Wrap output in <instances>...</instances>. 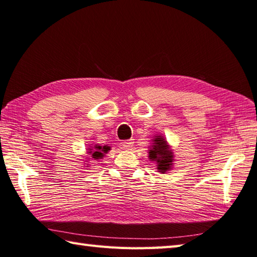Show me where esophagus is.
I'll use <instances>...</instances> for the list:
<instances>
[{"label": "esophagus", "mask_w": 257, "mask_h": 257, "mask_svg": "<svg viewBox=\"0 0 257 257\" xmlns=\"http://www.w3.org/2000/svg\"><path fill=\"white\" fill-rule=\"evenodd\" d=\"M134 142L132 140H128V141H124L121 143V146L124 148V150H131V148L133 147Z\"/></svg>", "instance_id": "34e87169"}]
</instances>
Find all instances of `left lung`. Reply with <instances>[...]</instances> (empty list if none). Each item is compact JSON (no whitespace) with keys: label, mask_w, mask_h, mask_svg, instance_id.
<instances>
[{"label":"left lung","mask_w":257,"mask_h":257,"mask_svg":"<svg viewBox=\"0 0 257 257\" xmlns=\"http://www.w3.org/2000/svg\"><path fill=\"white\" fill-rule=\"evenodd\" d=\"M150 159L157 163V169L159 173L165 174L169 172L173 167L174 154L167 143V141L162 135H156L153 139V144L150 147Z\"/></svg>","instance_id":"obj_1"}]
</instances>
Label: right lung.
<instances>
[{"instance_id":"1","label":"right lung","mask_w":257,"mask_h":257,"mask_svg":"<svg viewBox=\"0 0 257 257\" xmlns=\"http://www.w3.org/2000/svg\"><path fill=\"white\" fill-rule=\"evenodd\" d=\"M110 146H100V145H94V148L93 150H91V148H89V155H91V157H92L93 159H100L103 157L105 154L110 151Z\"/></svg>"}]
</instances>
